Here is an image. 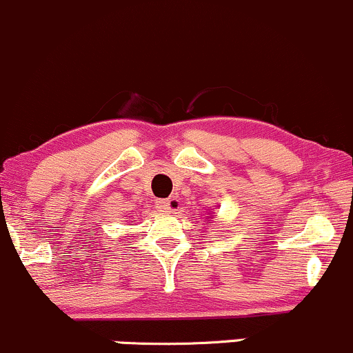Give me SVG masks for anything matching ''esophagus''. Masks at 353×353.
<instances>
[{
    "label": "esophagus",
    "instance_id": "obj_1",
    "mask_svg": "<svg viewBox=\"0 0 353 353\" xmlns=\"http://www.w3.org/2000/svg\"><path fill=\"white\" fill-rule=\"evenodd\" d=\"M157 205H158V210H160L161 213H173L180 208L178 198H175V196L168 198V200H160Z\"/></svg>",
    "mask_w": 353,
    "mask_h": 353
}]
</instances>
